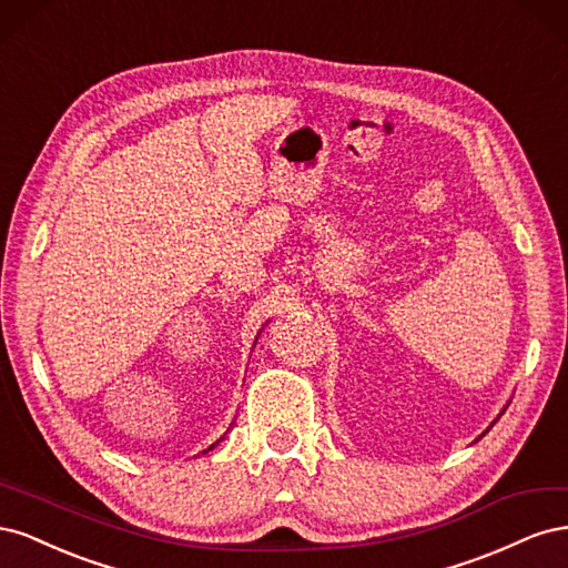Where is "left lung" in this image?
Wrapping results in <instances>:
<instances>
[{
  "label": "left lung",
  "mask_w": 568,
  "mask_h": 568,
  "mask_svg": "<svg viewBox=\"0 0 568 568\" xmlns=\"http://www.w3.org/2000/svg\"><path fill=\"white\" fill-rule=\"evenodd\" d=\"M493 424H495V422H493ZM484 434H486V432H484Z\"/></svg>",
  "instance_id": "1"
}]
</instances>
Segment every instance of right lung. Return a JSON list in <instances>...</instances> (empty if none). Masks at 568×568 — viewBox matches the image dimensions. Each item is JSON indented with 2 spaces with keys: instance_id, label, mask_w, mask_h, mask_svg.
<instances>
[{
  "instance_id": "add662e5",
  "label": "right lung",
  "mask_w": 568,
  "mask_h": 568,
  "mask_svg": "<svg viewBox=\"0 0 568 568\" xmlns=\"http://www.w3.org/2000/svg\"><path fill=\"white\" fill-rule=\"evenodd\" d=\"M220 440H225V436H222V438H220ZM220 440H215V443H213V445H211V448H209V450H213V448H215V445H217V443H220ZM209 450H203V453H209Z\"/></svg>"
}]
</instances>
